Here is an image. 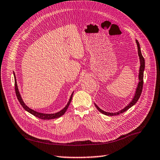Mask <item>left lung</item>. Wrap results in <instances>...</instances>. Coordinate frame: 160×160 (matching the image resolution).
<instances>
[{
	"label": "left lung",
	"instance_id": "8db88e82",
	"mask_svg": "<svg viewBox=\"0 0 160 160\" xmlns=\"http://www.w3.org/2000/svg\"><path fill=\"white\" fill-rule=\"evenodd\" d=\"M136 43H137V45H138V54H139V57L140 64H141V66H140L139 74V79L140 81L138 83V88H137V90H136L135 95L134 97V98H133L132 102L129 103V105H128L126 107H125L124 108L121 110V111H119L118 112H115V113H110V112H107L103 111V110H102V109H100L97 106L95 103H94V105H95V106L97 107V108L98 109L99 111L102 112V114H104V115H108V116H115V115H119V114H122L123 112H124L125 111H126L127 110H128L130 108H131L133 105H135V104L137 103V102L138 101V99H139L140 95H141L142 92V89H143V84H144V68H145V61H144V58L143 57L142 54L141 50H140L139 43V42L138 41V40H136Z\"/></svg>",
	"mask_w": 160,
	"mask_h": 160
}]
</instances>
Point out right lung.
I'll use <instances>...</instances> for the list:
<instances>
[{"mask_svg": "<svg viewBox=\"0 0 160 160\" xmlns=\"http://www.w3.org/2000/svg\"><path fill=\"white\" fill-rule=\"evenodd\" d=\"M15 75V74H14ZM14 87H15V92H16V97H17V99L18 100V102H20L21 105L22 106V108L25 110H27L28 112H29L30 113H31L32 115H33L34 116H35L36 117H38V118L41 119H43V120H50V119H57L58 117H59L61 116H62L63 115V114L66 112V111L68 109V106H69L70 103L72 101V95L73 94H72V95L70 97V99L69 100V102L68 103L67 106L61 110L60 112H58L57 113H54V114H43V113H40V112H37L34 111V110H32L30 108H29L25 105L23 101L21 99V97L20 95V94H19L18 92V87H17V84H16V77H15V83H14Z\"/></svg>", "mask_w": 160, "mask_h": 160, "instance_id": "add662e5", "label": "right lung"}]
</instances>
